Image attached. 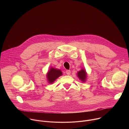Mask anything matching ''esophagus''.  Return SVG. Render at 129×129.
Wrapping results in <instances>:
<instances>
[{
  "label": "esophagus",
  "mask_w": 129,
  "mask_h": 129,
  "mask_svg": "<svg viewBox=\"0 0 129 129\" xmlns=\"http://www.w3.org/2000/svg\"><path fill=\"white\" fill-rule=\"evenodd\" d=\"M66 74H67V75L69 76V75H70L71 71H70V70H66Z\"/></svg>",
  "instance_id": "34e87169"
}]
</instances>
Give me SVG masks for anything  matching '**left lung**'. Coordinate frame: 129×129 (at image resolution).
<instances>
[{"label": "left lung", "instance_id": "1", "mask_svg": "<svg viewBox=\"0 0 129 129\" xmlns=\"http://www.w3.org/2000/svg\"><path fill=\"white\" fill-rule=\"evenodd\" d=\"M77 76L82 82L84 83L86 81V79L87 78V73L84 68H82L80 71L77 72Z\"/></svg>", "mask_w": 129, "mask_h": 129}]
</instances>
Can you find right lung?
<instances>
[{
    "label": "right lung",
    "instance_id": "right-lung-1",
    "mask_svg": "<svg viewBox=\"0 0 129 129\" xmlns=\"http://www.w3.org/2000/svg\"><path fill=\"white\" fill-rule=\"evenodd\" d=\"M63 75L61 70L50 67L46 74V78L49 84H52L59 77Z\"/></svg>",
    "mask_w": 129,
    "mask_h": 129
}]
</instances>
